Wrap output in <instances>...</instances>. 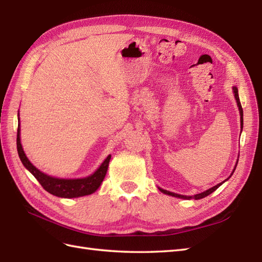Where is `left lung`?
Here are the masks:
<instances>
[{
  "label": "left lung",
  "mask_w": 262,
  "mask_h": 262,
  "mask_svg": "<svg viewBox=\"0 0 262 262\" xmlns=\"http://www.w3.org/2000/svg\"><path fill=\"white\" fill-rule=\"evenodd\" d=\"M233 94H234V98H235V100H236V103H238V107H239V112H240V121H241V129H242V127H243V111H242V107H241V102H240V99H239V94H238V88L236 87H233ZM239 159V157H238ZM239 161V160H238ZM238 163V162H236ZM235 167H236V164H235ZM235 167H234V169H235ZM234 169L232 171V173H231V175L233 174V172H234ZM231 175L229 176L228 179H230L231 178ZM227 179V180H228ZM226 180V181H227ZM226 181H223L222 183H224V182ZM222 183H219V184H216L215 186H213V187H211V188H209V190H206V191H204V192H202V193H199V194H195V195H193V196H186V195H181V194H176V193H173V192H169V191H166V190H163V188H161V187H159V190L162 192V193H164V194H167V195H172V196H175V198H180V199H185V200H191V199H194V200H200V199H203V198H205V196H208L209 194H211V193H213L216 188L220 186V185H222Z\"/></svg>",
  "instance_id": "8db88e82"
}]
</instances>
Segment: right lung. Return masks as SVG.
I'll list each match as a JSON object with an SVG mask.
<instances>
[{"mask_svg":"<svg viewBox=\"0 0 262 262\" xmlns=\"http://www.w3.org/2000/svg\"><path fill=\"white\" fill-rule=\"evenodd\" d=\"M16 147L19 157L28 171H30L34 178L38 180L39 183L42 185L47 192H49L52 195H56L58 198H66V199H72V198H79L93 194L98 190L101 182L103 181L107 173L109 161H111L112 155H108L107 159L101 163V165L97 168V171L91 174L88 178L83 179H75V180H67V179H57L49 176L45 173L39 171L33 164L29 161L28 157L24 154V150L22 148L21 141H20V120L19 125H17V134H16Z\"/></svg>","mask_w":262,"mask_h":262,"instance_id":"1","label":"right lung"}]
</instances>
